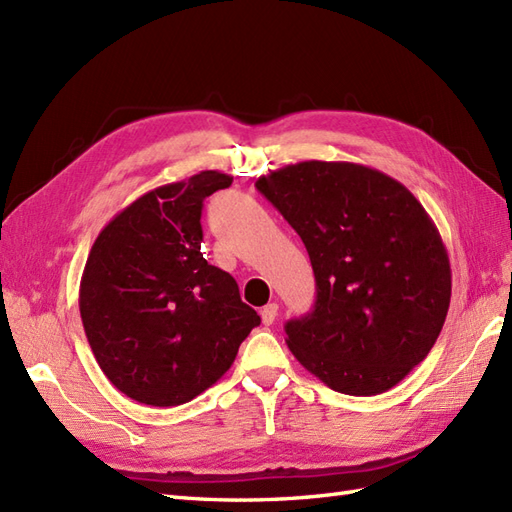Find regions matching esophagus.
<instances>
[{"mask_svg": "<svg viewBox=\"0 0 512 512\" xmlns=\"http://www.w3.org/2000/svg\"><path fill=\"white\" fill-rule=\"evenodd\" d=\"M277 316H279V305L277 303H270V305H266L264 309H261V322H264L266 326L274 324Z\"/></svg>", "mask_w": 512, "mask_h": 512, "instance_id": "obj_1", "label": "esophagus"}]
</instances>
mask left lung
Wrapping results in <instances>:
<instances>
[{"mask_svg": "<svg viewBox=\"0 0 512 512\" xmlns=\"http://www.w3.org/2000/svg\"><path fill=\"white\" fill-rule=\"evenodd\" d=\"M257 190L305 242L316 305L285 324L305 370L339 393L396 387L435 346L452 270L435 222L400 181L352 162L270 170Z\"/></svg>", "mask_w": 512, "mask_h": 512, "instance_id": "obj_1", "label": "left lung"}]
</instances>
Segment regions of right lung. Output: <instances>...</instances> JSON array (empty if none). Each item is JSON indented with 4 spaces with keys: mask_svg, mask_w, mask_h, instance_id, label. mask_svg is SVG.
Returning <instances> with one entry per match:
<instances>
[{
    "mask_svg": "<svg viewBox=\"0 0 512 512\" xmlns=\"http://www.w3.org/2000/svg\"><path fill=\"white\" fill-rule=\"evenodd\" d=\"M233 177L201 170L142 194L90 248L80 316L93 355L127 398L177 406L220 381L261 322L229 272L201 253V209Z\"/></svg>",
    "mask_w": 512,
    "mask_h": 512,
    "instance_id": "right-lung-1",
    "label": "right lung"
}]
</instances>
